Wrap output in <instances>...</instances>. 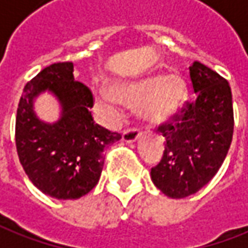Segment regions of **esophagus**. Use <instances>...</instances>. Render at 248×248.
Segmentation results:
<instances>
[{"label": "esophagus", "mask_w": 248, "mask_h": 248, "mask_svg": "<svg viewBox=\"0 0 248 248\" xmlns=\"http://www.w3.org/2000/svg\"><path fill=\"white\" fill-rule=\"evenodd\" d=\"M141 136V133L138 129H127V130L124 131V134H122V138H124V142H136L138 138Z\"/></svg>", "instance_id": "1"}]
</instances>
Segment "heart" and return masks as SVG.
<instances>
[{"label":"heart","instance_id":"obj_1","mask_svg":"<svg viewBox=\"0 0 248 248\" xmlns=\"http://www.w3.org/2000/svg\"><path fill=\"white\" fill-rule=\"evenodd\" d=\"M186 82L178 75H148L133 81L115 82L110 88L96 89V108L103 118L115 124L121 118L118 102L140 106V117L149 124H163L178 114L186 102Z\"/></svg>","mask_w":248,"mask_h":248}]
</instances>
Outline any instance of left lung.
Masks as SVG:
<instances>
[{
  "label": "left lung",
  "mask_w": 248,
  "mask_h": 248,
  "mask_svg": "<svg viewBox=\"0 0 248 248\" xmlns=\"http://www.w3.org/2000/svg\"><path fill=\"white\" fill-rule=\"evenodd\" d=\"M197 97L159 130L166 149L151 170L153 185L170 198L195 194L220 170L233 134L232 93L228 81L197 62L190 66Z\"/></svg>",
  "instance_id": "1"
}]
</instances>
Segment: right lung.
Segmentation results:
<instances>
[{"label": "right lung", "mask_w": 248, "mask_h": 248, "mask_svg": "<svg viewBox=\"0 0 248 248\" xmlns=\"http://www.w3.org/2000/svg\"><path fill=\"white\" fill-rule=\"evenodd\" d=\"M43 92L56 96L60 119L48 124L34 112V99ZM93 96L76 81L72 62L45 67L27 82L16 117V148L30 181L57 200H78L88 194L102 173L103 151L121 140L95 124Z\"/></svg>", "instance_id": "add662e5"}]
</instances>
